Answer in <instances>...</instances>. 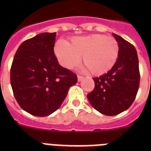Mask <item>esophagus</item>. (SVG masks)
Instances as JSON below:
<instances>
[{
	"label": "esophagus",
	"mask_w": 151,
	"mask_h": 151,
	"mask_svg": "<svg viewBox=\"0 0 151 151\" xmlns=\"http://www.w3.org/2000/svg\"><path fill=\"white\" fill-rule=\"evenodd\" d=\"M77 78H78V82H80V81H81V80H82V78H83V76H80V75H78V76H77Z\"/></svg>",
	"instance_id": "1"
}]
</instances>
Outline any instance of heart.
Returning <instances> with one entry per match:
<instances>
[{"instance_id":"b5f03b06","label":"heart","mask_w":151,"mask_h":151,"mask_svg":"<svg viewBox=\"0 0 151 151\" xmlns=\"http://www.w3.org/2000/svg\"><path fill=\"white\" fill-rule=\"evenodd\" d=\"M60 63L67 69L76 66L82 56V63L89 73L101 76L109 72L118 59L119 46L115 38L94 34L76 36L70 42L59 40L54 47Z\"/></svg>"}]
</instances>
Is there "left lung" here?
<instances>
[{
    "mask_svg": "<svg viewBox=\"0 0 151 151\" xmlns=\"http://www.w3.org/2000/svg\"><path fill=\"white\" fill-rule=\"evenodd\" d=\"M119 46L118 59L110 71L93 78L94 90L88 94L91 104L100 113L115 116L130 107L140 84L138 57L134 47L113 34Z\"/></svg>",
    "mask_w": 151,
    "mask_h": 151,
    "instance_id": "obj_1",
    "label": "left lung"
}]
</instances>
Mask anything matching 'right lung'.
Instances as JSON below:
<instances>
[{
    "instance_id": "add662e5",
    "label": "right lung",
    "mask_w": 151,
    "mask_h": 151,
    "mask_svg": "<svg viewBox=\"0 0 151 151\" xmlns=\"http://www.w3.org/2000/svg\"><path fill=\"white\" fill-rule=\"evenodd\" d=\"M56 32H45L23 41L10 69V84L22 110L46 116L60 106L76 74L58 63L54 47Z\"/></svg>"
}]
</instances>
